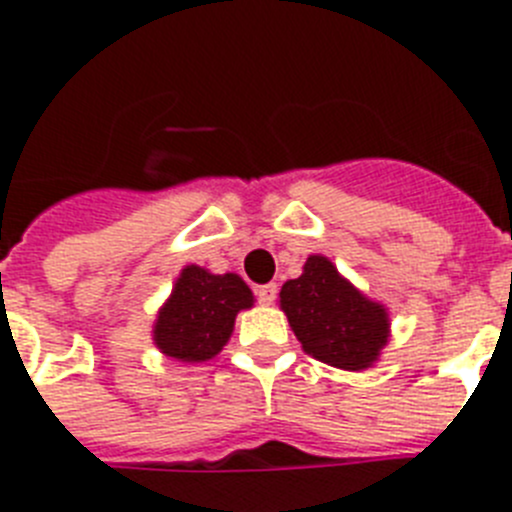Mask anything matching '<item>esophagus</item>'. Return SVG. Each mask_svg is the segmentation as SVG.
I'll return each mask as SVG.
<instances>
[{
  "label": "esophagus",
  "mask_w": 512,
  "mask_h": 512,
  "mask_svg": "<svg viewBox=\"0 0 512 512\" xmlns=\"http://www.w3.org/2000/svg\"><path fill=\"white\" fill-rule=\"evenodd\" d=\"M256 297H259L261 305H271L277 300V284H264V287H256Z\"/></svg>",
  "instance_id": "1"
}]
</instances>
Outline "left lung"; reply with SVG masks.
I'll list each match as a JSON object with an SVG mask.
<instances>
[{
	"mask_svg": "<svg viewBox=\"0 0 512 512\" xmlns=\"http://www.w3.org/2000/svg\"><path fill=\"white\" fill-rule=\"evenodd\" d=\"M279 305L305 354L346 372L369 369L390 338L384 305L361 295L325 256H310L297 279L284 282Z\"/></svg>",
	"mask_w": 512,
	"mask_h": 512,
	"instance_id": "1",
	"label": "left lung"
}]
</instances>
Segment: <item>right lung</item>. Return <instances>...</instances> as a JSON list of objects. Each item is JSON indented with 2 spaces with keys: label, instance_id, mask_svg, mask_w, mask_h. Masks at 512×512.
Here are the masks:
<instances>
[{
  "label": "right lung",
  "instance_id": "1",
  "mask_svg": "<svg viewBox=\"0 0 512 512\" xmlns=\"http://www.w3.org/2000/svg\"><path fill=\"white\" fill-rule=\"evenodd\" d=\"M248 307H253V292L238 274H210L189 264L158 310L153 343L171 359L200 364L223 351L235 315Z\"/></svg>",
  "mask_w": 512,
  "mask_h": 512
}]
</instances>
